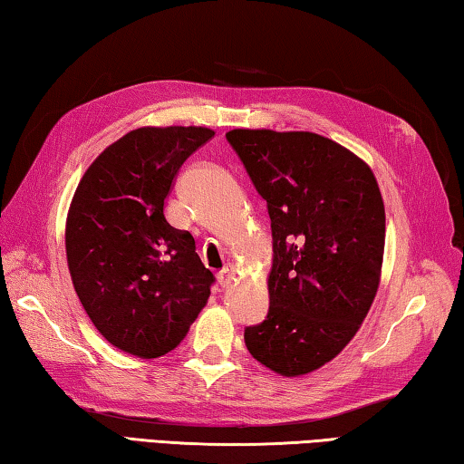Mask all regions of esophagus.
<instances>
[{
  "mask_svg": "<svg viewBox=\"0 0 464 464\" xmlns=\"http://www.w3.org/2000/svg\"><path fill=\"white\" fill-rule=\"evenodd\" d=\"M234 275H237V271H234V265H226L224 269L218 273V283L222 287H230L234 281Z\"/></svg>",
  "mask_w": 464,
  "mask_h": 464,
  "instance_id": "obj_1",
  "label": "esophagus"
}]
</instances>
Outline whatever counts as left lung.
I'll return each instance as SVG.
<instances>
[{
  "instance_id": "1",
  "label": "left lung",
  "mask_w": 464,
  "mask_h": 464,
  "mask_svg": "<svg viewBox=\"0 0 464 464\" xmlns=\"http://www.w3.org/2000/svg\"><path fill=\"white\" fill-rule=\"evenodd\" d=\"M227 142L266 201L269 312L245 330L255 359L283 377L324 367L359 332L381 281L385 206L371 167L314 132L237 128Z\"/></svg>"
}]
</instances>
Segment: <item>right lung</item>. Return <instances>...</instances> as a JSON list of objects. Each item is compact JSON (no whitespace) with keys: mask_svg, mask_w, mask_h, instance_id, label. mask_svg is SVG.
I'll return each instance as SVG.
<instances>
[{"mask_svg":"<svg viewBox=\"0 0 464 464\" xmlns=\"http://www.w3.org/2000/svg\"><path fill=\"white\" fill-rule=\"evenodd\" d=\"M216 132L144 126L110 144L72 195L64 246L79 302L120 351L157 359L185 338L214 275L165 218L179 169Z\"/></svg>","mask_w":464,"mask_h":464,"instance_id":"right-lung-1","label":"right lung"}]
</instances>
